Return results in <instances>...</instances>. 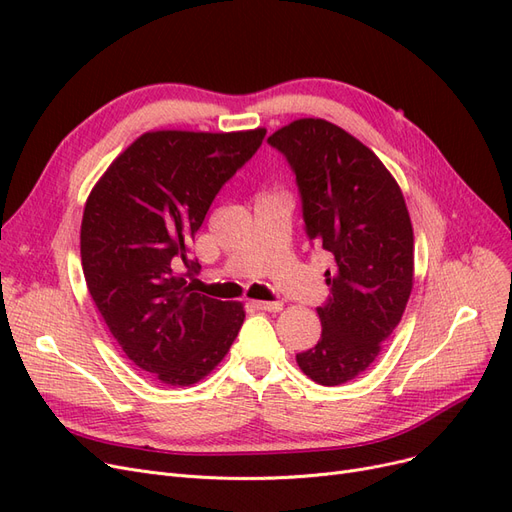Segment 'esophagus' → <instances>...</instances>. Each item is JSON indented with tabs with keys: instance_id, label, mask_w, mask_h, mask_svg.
Segmentation results:
<instances>
[{
	"instance_id": "1",
	"label": "esophagus",
	"mask_w": 512,
	"mask_h": 512,
	"mask_svg": "<svg viewBox=\"0 0 512 512\" xmlns=\"http://www.w3.org/2000/svg\"><path fill=\"white\" fill-rule=\"evenodd\" d=\"M252 307L265 309V312H280L282 303L280 301H252Z\"/></svg>"
}]
</instances>
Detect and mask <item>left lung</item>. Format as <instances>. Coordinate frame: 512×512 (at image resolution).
Listing matches in <instances>:
<instances>
[{"mask_svg":"<svg viewBox=\"0 0 512 512\" xmlns=\"http://www.w3.org/2000/svg\"><path fill=\"white\" fill-rule=\"evenodd\" d=\"M267 143L297 179L307 239L333 258L320 339L297 363L318 384H344L376 361L404 316L414 273L406 200L376 153L335 123L297 119Z\"/></svg>","mask_w":512,"mask_h":512,"instance_id":"left-lung-1","label":"left lung"}]
</instances>
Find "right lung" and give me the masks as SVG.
<instances>
[{
  "mask_svg": "<svg viewBox=\"0 0 512 512\" xmlns=\"http://www.w3.org/2000/svg\"><path fill=\"white\" fill-rule=\"evenodd\" d=\"M267 130L147 132L108 166L81 224L83 273L98 312L128 359L173 386L218 365L245 320L241 303L192 292L196 230L252 160Z\"/></svg>",
  "mask_w": 512,
  "mask_h": 512,
  "instance_id": "right-lung-1",
  "label": "right lung"
}]
</instances>
